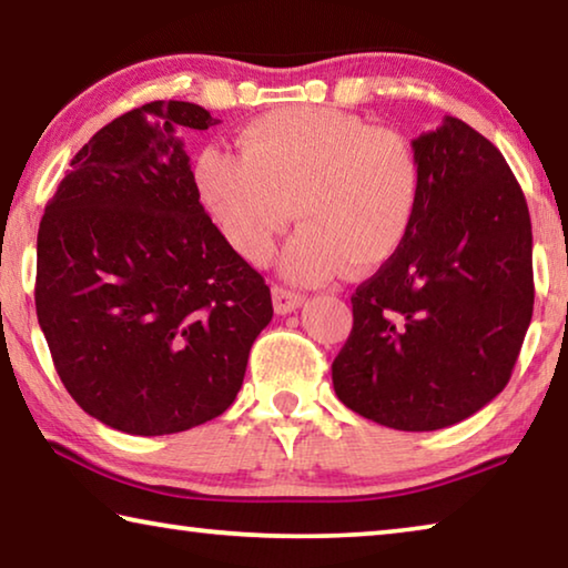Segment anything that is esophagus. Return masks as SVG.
Returning a JSON list of instances; mask_svg holds the SVG:
<instances>
[{
	"label": "esophagus",
	"instance_id": "obj_1",
	"mask_svg": "<svg viewBox=\"0 0 568 568\" xmlns=\"http://www.w3.org/2000/svg\"><path fill=\"white\" fill-rule=\"evenodd\" d=\"M305 297L301 293L291 291V287H283V285H273V305H275V313L277 315H287V313H295L297 307L303 305Z\"/></svg>",
	"mask_w": 568,
	"mask_h": 568
}]
</instances>
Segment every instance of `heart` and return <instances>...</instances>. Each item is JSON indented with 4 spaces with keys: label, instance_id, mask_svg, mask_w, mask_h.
<instances>
[{
    "label": "heart",
    "instance_id": "heart-1",
    "mask_svg": "<svg viewBox=\"0 0 568 568\" xmlns=\"http://www.w3.org/2000/svg\"><path fill=\"white\" fill-rule=\"evenodd\" d=\"M237 148H207L195 182L243 261L265 263L293 213L281 267L295 283L373 273L406 243L420 162L403 134L335 108H281L245 124Z\"/></svg>",
    "mask_w": 568,
    "mask_h": 568
}]
</instances>
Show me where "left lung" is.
I'll list each match as a JSON object with an SVG mask.
<instances>
[{
    "instance_id": "left-lung-1",
    "label": "left lung",
    "mask_w": 568,
    "mask_h": 568,
    "mask_svg": "<svg viewBox=\"0 0 568 568\" xmlns=\"http://www.w3.org/2000/svg\"><path fill=\"white\" fill-rule=\"evenodd\" d=\"M420 195L396 255L353 293L333 388L363 418L438 430L506 388L534 313L531 217L484 134L446 118L413 140Z\"/></svg>"
}]
</instances>
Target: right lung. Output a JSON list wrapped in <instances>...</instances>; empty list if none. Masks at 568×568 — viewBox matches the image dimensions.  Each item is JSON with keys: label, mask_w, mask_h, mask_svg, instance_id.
<instances>
[{"label": "right lung", "mask_w": 568, "mask_h": 568, "mask_svg": "<svg viewBox=\"0 0 568 568\" xmlns=\"http://www.w3.org/2000/svg\"><path fill=\"white\" fill-rule=\"evenodd\" d=\"M217 120L158 100L72 158L37 235V321L84 413L132 436L225 413L273 318L271 287L200 205L178 132Z\"/></svg>", "instance_id": "add662e5"}]
</instances>
